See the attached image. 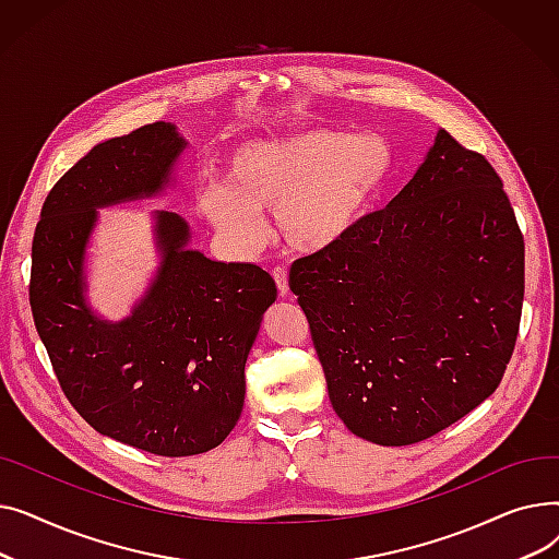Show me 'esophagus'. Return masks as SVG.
<instances>
[{
	"instance_id": "esophagus-1",
	"label": "esophagus",
	"mask_w": 559,
	"mask_h": 559,
	"mask_svg": "<svg viewBox=\"0 0 559 559\" xmlns=\"http://www.w3.org/2000/svg\"><path fill=\"white\" fill-rule=\"evenodd\" d=\"M272 274H274V281H276V287H278V295H281V297H287V295H289L287 270H285V267H274Z\"/></svg>"
}]
</instances>
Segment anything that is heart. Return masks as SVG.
Wrapping results in <instances>:
<instances>
[{
    "mask_svg": "<svg viewBox=\"0 0 559 559\" xmlns=\"http://www.w3.org/2000/svg\"><path fill=\"white\" fill-rule=\"evenodd\" d=\"M392 167L385 138L314 129L247 142L228 160V188H209L201 209L240 249H255L274 213L281 238L297 251L340 245L369 215Z\"/></svg>",
    "mask_w": 559,
    "mask_h": 559,
    "instance_id": "b5f03b06",
    "label": "heart"
}]
</instances>
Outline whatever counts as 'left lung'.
<instances>
[{
  "label": "left lung",
  "instance_id": "left-lung-1",
  "mask_svg": "<svg viewBox=\"0 0 559 559\" xmlns=\"http://www.w3.org/2000/svg\"><path fill=\"white\" fill-rule=\"evenodd\" d=\"M289 289L344 426L424 442L501 383L523 306V235L501 176L444 129L409 183Z\"/></svg>",
  "mask_w": 559,
  "mask_h": 559
}]
</instances>
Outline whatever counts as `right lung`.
<instances>
[{"label": "right lung", "mask_w": 559, "mask_h": 559, "mask_svg": "<svg viewBox=\"0 0 559 559\" xmlns=\"http://www.w3.org/2000/svg\"><path fill=\"white\" fill-rule=\"evenodd\" d=\"M186 140L154 122L93 146L49 190L32 247L36 331L76 413L140 451L186 457L219 447L245 405V365L274 278L188 249V222L156 213L160 267L122 321L85 301V245L97 209L158 194Z\"/></svg>", "instance_id": "add662e5"}]
</instances>
